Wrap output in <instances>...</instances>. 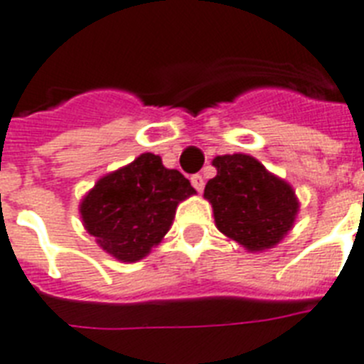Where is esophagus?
I'll return each instance as SVG.
<instances>
[{
  "mask_svg": "<svg viewBox=\"0 0 364 364\" xmlns=\"http://www.w3.org/2000/svg\"><path fill=\"white\" fill-rule=\"evenodd\" d=\"M191 186H193L197 191H203V188H205V178H203L200 174H193V176H191Z\"/></svg>",
  "mask_w": 364,
  "mask_h": 364,
  "instance_id": "esophagus-1",
  "label": "esophagus"
}]
</instances>
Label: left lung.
I'll return each mask as SVG.
<instances>
[{
  "instance_id": "8db88e82",
  "label": "left lung",
  "mask_w": 364,
  "mask_h": 364,
  "mask_svg": "<svg viewBox=\"0 0 364 364\" xmlns=\"http://www.w3.org/2000/svg\"><path fill=\"white\" fill-rule=\"evenodd\" d=\"M206 182L218 229L252 252L272 248L293 228L299 203L291 186L246 154L218 156Z\"/></svg>"
}]
</instances>
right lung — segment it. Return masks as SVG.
I'll return each instance as SVG.
<instances>
[{"mask_svg":"<svg viewBox=\"0 0 364 364\" xmlns=\"http://www.w3.org/2000/svg\"><path fill=\"white\" fill-rule=\"evenodd\" d=\"M193 193L184 174L165 168L159 156L142 154L95 184L80 203V216L105 252L133 263L161 242L178 203Z\"/></svg>","mask_w":364,"mask_h":364,"instance_id":"1","label":"right lung"}]
</instances>
